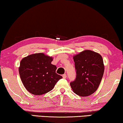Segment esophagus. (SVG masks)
Instances as JSON below:
<instances>
[{"instance_id":"esophagus-1","label":"esophagus","mask_w":123,"mask_h":123,"mask_svg":"<svg viewBox=\"0 0 123 123\" xmlns=\"http://www.w3.org/2000/svg\"><path fill=\"white\" fill-rule=\"evenodd\" d=\"M62 77H63V79L66 78V74H63V76H62Z\"/></svg>"}]
</instances>
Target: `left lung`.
I'll list each match as a JSON object with an SVG mask.
<instances>
[{"instance_id":"obj_1","label":"left lung","mask_w":123,"mask_h":123,"mask_svg":"<svg viewBox=\"0 0 123 123\" xmlns=\"http://www.w3.org/2000/svg\"><path fill=\"white\" fill-rule=\"evenodd\" d=\"M76 70L75 80L70 83L74 92L86 97L97 90L103 78L104 65L99 53L84 50L73 56Z\"/></svg>"}]
</instances>
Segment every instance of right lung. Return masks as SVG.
I'll use <instances>...</instances> for the list:
<instances>
[{
  "mask_svg": "<svg viewBox=\"0 0 123 123\" xmlns=\"http://www.w3.org/2000/svg\"><path fill=\"white\" fill-rule=\"evenodd\" d=\"M52 57L43 53L32 54L20 61L19 73L24 86L34 95H41L52 90L62 78L56 73L57 67L51 63Z\"/></svg>",
  "mask_w": 123,
  "mask_h": 123,
  "instance_id": "obj_1",
  "label": "right lung"
}]
</instances>
